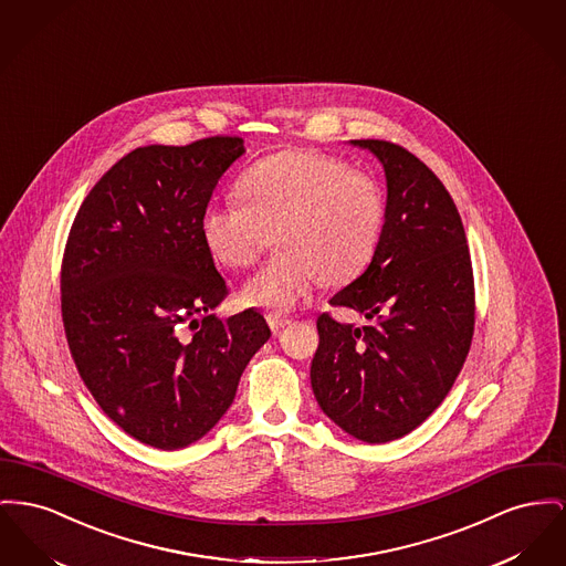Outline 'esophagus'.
<instances>
[{
	"mask_svg": "<svg viewBox=\"0 0 566 566\" xmlns=\"http://www.w3.org/2000/svg\"><path fill=\"white\" fill-rule=\"evenodd\" d=\"M266 323H269L271 332L277 333L291 325V318H286V316H282V314H266Z\"/></svg>",
	"mask_w": 566,
	"mask_h": 566,
	"instance_id": "1",
	"label": "esophagus"
}]
</instances>
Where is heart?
I'll use <instances>...</instances> for the list:
<instances>
[{
    "label": "heart",
    "mask_w": 566,
    "mask_h": 566,
    "mask_svg": "<svg viewBox=\"0 0 566 566\" xmlns=\"http://www.w3.org/2000/svg\"><path fill=\"white\" fill-rule=\"evenodd\" d=\"M241 199L213 200L200 234L216 261L252 266L277 237L284 250L241 291L245 305L286 314L327 280L344 284L371 261L385 222L380 186L333 156L295 149L248 168Z\"/></svg>",
    "instance_id": "1"
}]
</instances>
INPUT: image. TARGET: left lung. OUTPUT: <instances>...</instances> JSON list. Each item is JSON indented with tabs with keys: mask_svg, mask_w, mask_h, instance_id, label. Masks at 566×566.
I'll list each match as a JSON object with an SVG mask.
<instances>
[{
	"mask_svg": "<svg viewBox=\"0 0 566 566\" xmlns=\"http://www.w3.org/2000/svg\"><path fill=\"white\" fill-rule=\"evenodd\" d=\"M350 145L382 165L385 224L371 263L332 303L376 321L321 314L310 380L337 428L380 444L421 426L453 387L474 332V280L462 218L432 170L387 140Z\"/></svg>",
	"mask_w": 566,
	"mask_h": 566,
	"instance_id": "left-lung-1",
	"label": "left lung"
}]
</instances>
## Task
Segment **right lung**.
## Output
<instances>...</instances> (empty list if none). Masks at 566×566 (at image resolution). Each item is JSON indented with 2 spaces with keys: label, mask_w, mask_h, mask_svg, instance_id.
<instances>
[{
  "label": "right lung",
  "mask_w": 566,
  "mask_h": 566,
  "mask_svg": "<svg viewBox=\"0 0 566 566\" xmlns=\"http://www.w3.org/2000/svg\"><path fill=\"white\" fill-rule=\"evenodd\" d=\"M243 154L237 136L136 147L90 190L67 237L62 318L72 359L102 410L163 451L197 442L224 417L271 335L254 307L193 318L227 297L200 218Z\"/></svg>",
  "instance_id": "add662e5"
}]
</instances>
